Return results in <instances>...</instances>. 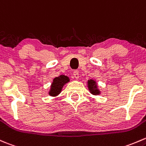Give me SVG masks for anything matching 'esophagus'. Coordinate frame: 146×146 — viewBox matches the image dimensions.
Returning <instances> with one entry per match:
<instances>
[{"label":"esophagus","instance_id":"obj_1","mask_svg":"<svg viewBox=\"0 0 146 146\" xmlns=\"http://www.w3.org/2000/svg\"><path fill=\"white\" fill-rule=\"evenodd\" d=\"M73 76H74L76 79H79V73H78V71L73 72Z\"/></svg>","mask_w":146,"mask_h":146}]
</instances>
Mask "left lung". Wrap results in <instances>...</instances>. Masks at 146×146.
<instances>
[{"label": "left lung", "instance_id": "8db88e82", "mask_svg": "<svg viewBox=\"0 0 146 146\" xmlns=\"http://www.w3.org/2000/svg\"><path fill=\"white\" fill-rule=\"evenodd\" d=\"M87 87L90 91V92L92 94L94 95V96H97V95L101 94V92L99 89L98 87V84L96 82V80L94 79H89L87 80Z\"/></svg>", "mask_w": 146, "mask_h": 146}]
</instances>
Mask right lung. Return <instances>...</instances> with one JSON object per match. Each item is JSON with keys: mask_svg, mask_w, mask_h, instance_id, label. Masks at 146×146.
<instances>
[{"mask_svg": "<svg viewBox=\"0 0 146 146\" xmlns=\"http://www.w3.org/2000/svg\"><path fill=\"white\" fill-rule=\"evenodd\" d=\"M70 82V78L68 76L61 75L58 77L54 78L53 79L52 82L50 85V90L48 92V94L50 96L56 97L62 91L64 86Z\"/></svg>", "mask_w": 146, "mask_h": 146, "instance_id": "right-lung-1", "label": "right lung"}]
</instances>
